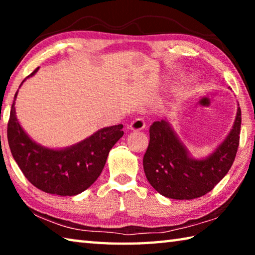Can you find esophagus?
<instances>
[{"label": "esophagus", "mask_w": 255, "mask_h": 255, "mask_svg": "<svg viewBox=\"0 0 255 255\" xmlns=\"http://www.w3.org/2000/svg\"><path fill=\"white\" fill-rule=\"evenodd\" d=\"M146 127V122L143 118H136L129 126V129L131 130H141Z\"/></svg>", "instance_id": "obj_1"}]
</instances>
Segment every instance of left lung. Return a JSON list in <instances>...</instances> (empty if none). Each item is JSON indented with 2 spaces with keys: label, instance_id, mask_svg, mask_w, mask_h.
Segmentation results:
<instances>
[{
  "label": "left lung",
  "instance_id": "left-lung-1",
  "mask_svg": "<svg viewBox=\"0 0 255 255\" xmlns=\"http://www.w3.org/2000/svg\"><path fill=\"white\" fill-rule=\"evenodd\" d=\"M241 108L226 139L205 159L189 156L188 150L166 120L149 127V144L143 158L150 185L162 196L178 200L199 198L211 191L230 171L240 144Z\"/></svg>",
  "mask_w": 255,
  "mask_h": 255
}]
</instances>
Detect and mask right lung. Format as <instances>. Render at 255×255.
Instances as JSON below:
<instances>
[{"instance_id":"1","label":"right lung","mask_w":255,"mask_h":255,"mask_svg":"<svg viewBox=\"0 0 255 255\" xmlns=\"http://www.w3.org/2000/svg\"><path fill=\"white\" fill-rule=\"evenodd\" d=\"M123 128V125L103 128L68 148L49 149L34 143L21 128L13 101L7 123V141L12 156L30 183L51 195L75 196L101 174L110 149L124 135Z\"/></svg>"}]
</instances>
